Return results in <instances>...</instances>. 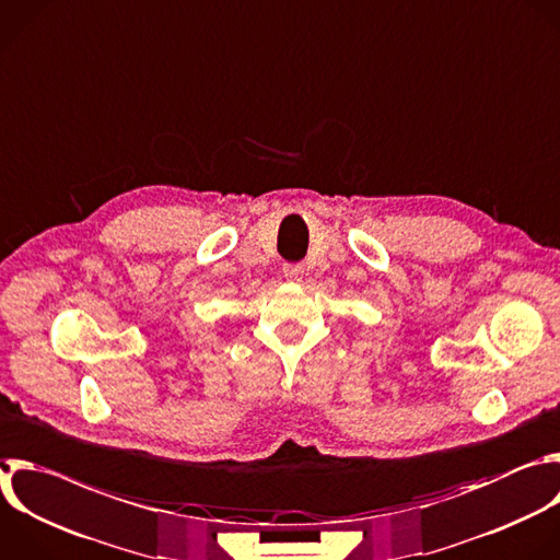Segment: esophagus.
<instances>
[{
  "label": "esophagus",
  "instance_id": "34e87169",
  "mask_svg": "<svg viewBox=\"0 0 560 560\" xmlns=\"http://www.w3.org/2000/svg\"><path fill=\"white\" fill-rule=\"evenodd\" d=\"M303 272H305V268H303L301 264H285V266H283V277H285L288 281H301V279H303Z\"/></svg>",
  "mask_w": 560,
  "mask_h": 560
}]
</instances>
